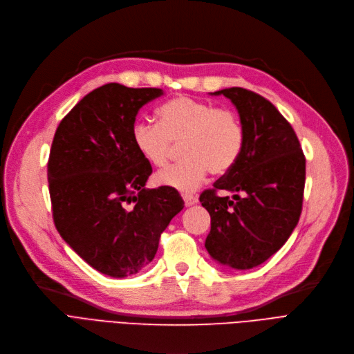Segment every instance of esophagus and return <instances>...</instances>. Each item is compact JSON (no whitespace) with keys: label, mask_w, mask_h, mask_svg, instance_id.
<instances>
[{"label":"esophagus","mask_w":354,"mask_h":354,"mask_svg":"<svg viewBox=\"0 0 354 354\" xmlns=\"http://www.w3.org/2000/svg\"><path fill=\"white\" fill-rule=\"evenodd\" d=\"M183 198H184V203H186V206H193L197 203V196L196 194H183Z\"/></svg>","instance_id":"34e87169"}]
</instances>
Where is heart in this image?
Instances as JSON below:
<instances>
[{"label": "heart", "mask_w": 354, "mask_h": 354, "mask_svg": "<svg viewBox=\"0 0 354 354\" xmlns=\"http://www.w3.org/2000/svg\"><path fill=\"white\" fill-rule=\"evenodd\" d=\"M158 124L138 122L132 141L153 167L170 162L176 145L184 160L156 176L160 186L194 192L212 174H225L238 161L243 147V127L238 113L207 100L176 96L157 111Z\"/></svg>", "instance_id": "1"}]
</instances>
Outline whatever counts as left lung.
Here are the masks:
<instances>
[{
  "instance_id": "obj_1",
  "label": "left lung",
  "mask_w": 354,
  "mask_h": 354,
  "mask_svg": "<svg viewBox=\"0 0 354 354\" xmlns=\"http://www.w3.org/2000/svg\"><path fill=\"white\" fill-rule=\"evenodd\" d=\"M243 127L241 156L212 189L200 194L210 214L206 249L213 259L234 269H250L271 258L288 241L302 210L306 157L297 133L263 96L229 88ZM227 189L234 200L221 198Z\"/></svg>"
}]
</instances>
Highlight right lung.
<instances>
[{
  "label": "right lung",
  "mask_w": 354,
  "mask_h": 354,
  "mask_svg": "<svg viewBox=\"0 0 354 354\" xmlns=\"http://www.w3.org/2000/svg\"><path fill=\"white\" fill-rule=\"evenodd\" d=\"M161 95L106 83L63 118L50 148L55 226L83 261L113 278L153 261L161 233L184 207L174 189L144 187L153 167L132 141L138 111Z\"/></svg>",
  "instance_id": "obj_1"
}]
</instances>
